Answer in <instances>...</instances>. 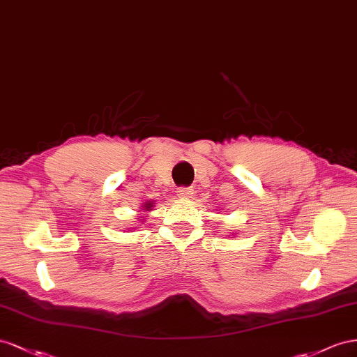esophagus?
I'll return each mask as SVG.
<instances>
[{"label":"esophagus","mask_w":357,"mask_h":357,"mask_svg":"<svg viewBox=\"0 0 357 357\" xmlns=\"http://www.w3.org/2000/svg\"><path fill=\"white\" fill-rule=\"evenodd\" d=\"M176 192L179 195V197H182V199H188V197H191L192 195H195V190L190 188V187H179Z\"/></svg>","instance_id":"34e87169"}]
</instances>
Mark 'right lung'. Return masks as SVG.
I'll return each mask as SVG.
<instances>
[{
	"label": "right lung",
	"instance_id": "right-lung-1",
	"mask_svg": "<svg viewBox=\"0 0 357 357\" xmlns=\"http://www.w3.org/2000/svg\"><path fill=\"white\" fill-rule=\"evenodd\" d=\"M151 206H152V205H151V203H148V205H146V206H145V208H146V211H148V209H149V208H151Z\"/></svg>",
	"mask_w": 357,
	"mask_h": 357
}]
</instances>
